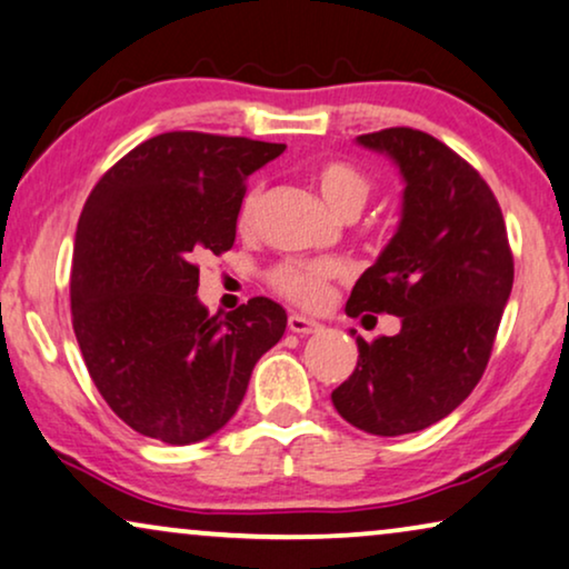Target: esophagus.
<instances>
[{
  "label": "esophagus",
  "instance_id": "esophagus-1",
  "mask_svg": "<svg viewBox=\"0 0 569 569\" xmlns=\"http://www.w3.org/2000/svg\"><path fill=\"white\" fill-rule=\"evenodd\" d=\"M287 326H290L292 333H302V337H308V333H316L321 331L323 326L316 321V318H308V316H300V313H292L287 318Z\"/></svg>",
  "mask_w": 569,
  "mask_h": 569
}]
</instances>
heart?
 Listing matches in <instances>:
<instances>
[{
  "mask_svg": "<svg viewBox=\"0 0 569 569\" xmlns=\"http://www.w3.org/2000/svg\"><path fill=\"white\" fill-rule=\"evenodd\" d=\"M313 181L321 191L326 204H329L337 214H357L368 204L372 183L370 178L362 173L360 168L347 160H323L318 162L313 170ZM261 204V191L251 189L240 201L238 222L240 228L248 230L256 220ZM337 274V267L329 261H302V259H287L279 267L271 269L269 282L279 295L290 298L300 306H316L321 302L326 284Z\"/></svg>",
  "mask_w": 569,
  "mask_h": 569,
  "instance_id": "obj_1",
  "label": "heart"
}]
</instances>
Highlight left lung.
<instances>
[{
	"label": "left lung",
	"instance_id": "left-lung-1",
	"mask_svg": "<svg viewBox=\"0 0 569 569\" xmlns=\"http://www.w3.org/2000/svg\"><path fill=\"white\" fill-rule=\"evenodd\" d=\"M357 142L388 154L407 186L399 230L357 279L347 316L391 313L401 331L357 337V368L331 401L357 430L396 438L440 422L485 376L512 253L492 189L440 139L393 127Z\"/></svg>",
	"mask_w": 569,
	"mask_h": 569
}]
</instances>
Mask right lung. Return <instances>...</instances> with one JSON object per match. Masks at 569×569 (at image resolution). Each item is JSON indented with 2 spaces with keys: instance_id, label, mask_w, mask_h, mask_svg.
Segmentation results:
<instances>
[{
  "instance_id": "1",
  "label": "right lung",
  "mask_w": 569,
  "mask_h": 569,
  "mask_svg": "<svg viewBox=\"0 0 569 569\" xmlns=\"http://www.w3.org/2000/svg\"><path fill=\"white\" fill-rule=\"evenodd\" d=\"M284 144L168 131L116 162L77 222L72 326L92 383L144 438L189 446L222 430L287 313L251 298L209 316L201 253L236 243L246 181Z\"/></svg>"
}]
</instances>
